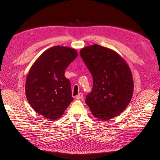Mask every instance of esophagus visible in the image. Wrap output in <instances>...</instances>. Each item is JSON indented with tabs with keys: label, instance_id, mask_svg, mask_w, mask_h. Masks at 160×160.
<instances>
[{
	"label": "esophagus",
	"instance_id": "esophagus-1",
	"mask_svg": "<svg viewBox=\"0 0 160 160\" xmlns=\"http://www.w3.org/2000/svg\"><path fill=\"white\" fill-rule=\"evenodd\" d=\"M82 97H83V95H82V93H80V94H78V95L75 97V99H78V100H80V99H82Z\"/></svg>",
	"mask_w": 160,
	"mask_h": 160
}]
</instances>
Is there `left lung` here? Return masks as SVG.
<instances>
[{
  "label": "left lung",
  "mask_w": 160,
  "mask_h": 160,
  "mask_svg": "<svg viewBox=\"0 0 160 160\" xmlns=\"http://www.w3.org/2000/svg\"><path fill=\"white\" fill-rule=\"evenodd\" d=\"M80 56L93 78V88L85 102L94 117L108 121L128 107L133 94L131 68L111 48L94 44L81 48Z\"/></svg>",
  "instance_id": "1"
}]
</instances>
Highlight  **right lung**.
Returning <instances> with one entry per match:
<instances>
[{"instance_id":"add662e5","label":"right lung","mask_w":160,"mask_h":160,"mask_svg":"<svg viewBox=\"0 0 160 160\" xmlns=\"http://www.w3.org/2000/svg\"><path fill=\"white\" fill-rule=\"evenodd\" d=\"M78 53L75 48L56 46L44 51L26 78L25 94L33 109L49 120L63 114L73 98L65 70Z\"/></svg>"}]
</instances>
